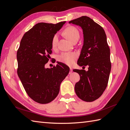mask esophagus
Listing matches in <instances>:
<instances>
[{
    "label": "esophagus",
    "instance_id": "obj_1",
    "mask_svg": "<svg viewBox=\"0 0 130 130\" xmlns=\"http://www.w3.org/2000/svg\"><path fill=\"white\" fill-rule=\"evenodd\" d=\"M73 72V68L70 67V71H69V74H71Z\"/></svg>",
    "mask_w": 130,
    "mask_h": 130
}]
</instances>
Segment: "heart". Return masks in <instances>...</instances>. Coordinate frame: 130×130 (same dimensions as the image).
Masks as SVG:
<instances>
[{
	"label": "heart",
	"mask_w": 130,
	"mask_h": 130,
	"mask_svg": "<svg viewBox=\"0 0 130 130\" xmlns=\"http://www.w3.org/2000/svg\"><path fill=\"white\" fill-rule=\"evenodd\" d=\"M65 36L69 40L74 42L76 40H78L80 38L79 31L76 27L74 26H69L66 27L63 32ZM58 42V35L55 34L52 40V48L55 49L56 48ZM77 57V55L74 52L62 53L58 57V60L69 66L72 65L75 60Z\"/></svg>",
	"instance_id": "obj_1"
}]
</instances>
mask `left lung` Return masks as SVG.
Instances as JSON below:
<instances>
[{
  "instance_id": "obj_1",
  "label": "left lung",
  "mask_w": 130,
  "mask_h": 130,
  "mask_svg": "<svg viewBox=\"0 0 130 130\" xmlns=\"http://www.w3.org/2000/svg\"><path fill=\"white\" fill-rule=\"evenodd\" d=\"M80 26L84 33V45L77 64L88 67V71L74 69L80 76L75 86L77 96L85 101L92 102L103 94L108 85L111 69L110 49L103 27L87 16L70 21Z\"/></svg>"
}]
</instances>
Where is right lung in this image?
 Returning a JSON list of instances; mask_svg holds the SVG:
<instances>
[{"instance_id": "1", "label": "right lung", "mask_w": 130, "mask_h": 130, "mask_svg": "<svg viewBox=\"0 0 130 130\" xmlns=\"http://www.w3.org/2000/svg\"><path fill=\"white\" fill-rule=\"evenodd\" d=\"M65 23H37L24 34L17 50L18 75L27 95L39 104L55 99L69 72L68 67L61 62L52 68L44 67L52 53V38Z\"/></svg>"}]
</instances>
